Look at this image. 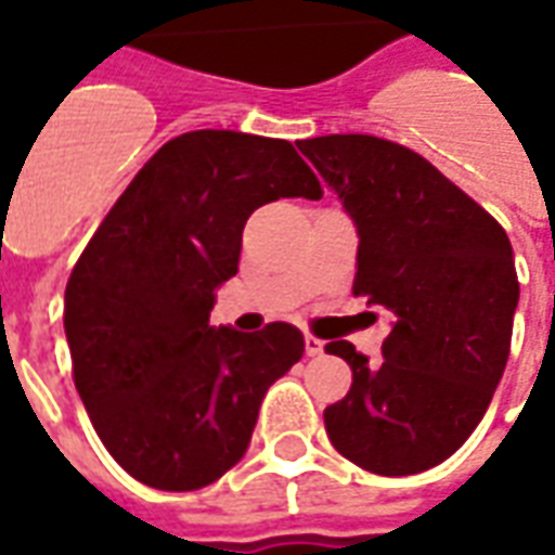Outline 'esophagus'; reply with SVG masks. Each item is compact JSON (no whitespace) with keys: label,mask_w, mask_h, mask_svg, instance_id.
<instances>
[{"label":"esophagus","mask_w":555,"mask_h":555,"mask_svg":"<svg viewBox=\"0 0 555 555\" xmlns=\"http://www.w3.org/2000/svg\"><path fill=\"white\" fill-rule=\"evenodd\" d=\"M324 353V341L314 336H306V357H321Z\"/></svg>","instance_id":"esophagus-1"}]
</instances>
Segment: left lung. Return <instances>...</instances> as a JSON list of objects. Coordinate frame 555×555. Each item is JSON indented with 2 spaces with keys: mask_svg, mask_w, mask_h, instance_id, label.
Listing matches in <instances>:
<instances>
[{
  "mask_svg": "<svg viewBox=\"0 0 555 555\" xmlns=\"http://www.w3.org/2000/svg\"><path fill=\"white\" fill-rule=\"evenodd\" d=\"M297 147L353 219V291L392 318L380 365L326 345L353 372L324 410L330 442L377 476L430 469L476 430L505 372L520 300L512 241L410 147L360 133Z\"/></svg>",
  "mask_w": 555,
  "mask_h": 555,
  "instance_id": "1",
  "label": "left lung"
}]
</instances>
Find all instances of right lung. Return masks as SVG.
Here are the masks:
<instances>
[{"label":"right lung","mask_w":555,"mask_h":555,"mask_svg":"<svg viewBox=\"0 0 555 555\" xmlns=\"http://www.w3.org/2000/svg\"><path fill=\"white\" fill-rule=\"evenodd\" d=\"M276 198H321L288 139L193 130L139 169L65 288L74 384L103 446L157 490H198L241 461L297 326H210L243 225Z\"/></svg>","instance_id":"1"}]
</instances>
